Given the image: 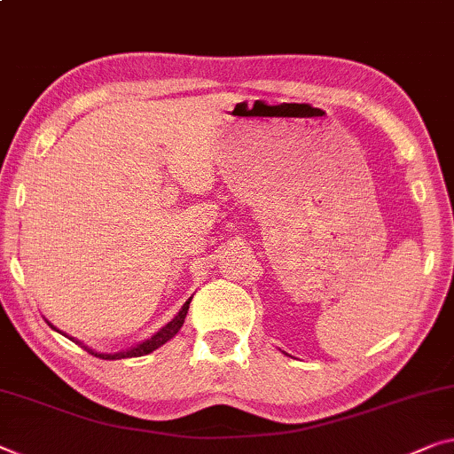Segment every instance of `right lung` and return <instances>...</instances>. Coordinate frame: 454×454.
<instances>
[{"label": "right lung", "instance_id": "add662e5", "mask_svg": "<svg viewBox=\"0 0 454 454\" xmlns=\"http://www.w3.org/2000/svg\"><path fill=\"white\" fill-rule=\"evenodd\" d=\"M191 300H192V298L186 300L184 306H183V309H180L178 315L174 317L168 325L162 326V329H160V331L154 334V337H150L148 340H144V343H139V345H136V347L128 348V351H120V353H97V351H93V348H89L85 343H81V340H76V339H73V340H74V343H79L82 348H85L87 353L95 355V357H99V359L114 361V359L142 357V355H148V353H152V351H156L158 347H162L164 343H168V340L174 337V334H176V333L180 331V326L184 325V318H186L188 304H191ZM51 326H52V325H51ZM62 334H65V333H62ZM67 337H68V334H67ZM68 339H71V337H68Z\"/></svg>", "mask_w": 454, "mask_h": 454}]
</instances>
